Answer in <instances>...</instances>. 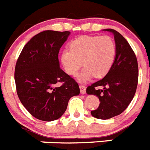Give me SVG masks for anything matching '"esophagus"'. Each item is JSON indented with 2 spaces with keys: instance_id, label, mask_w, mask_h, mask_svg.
Wrapping results in <instances>:
<instances>
[{
  "instance_id": "esophagus-1",
  "label": "esophagus",
  "mask_w": 150,
  "mask_h": 150,
  "mask_svg": "<svg viewBox=\"0 0 150 150\" xmlns=\"http://www.w3.org/2000/svg\"><path fill=\"white\" fill-rule=\"evenodd\" d=\"M79 88H80V91H81V94H84L86 93V87L84 85H82V84H81L79 86Z\"/></svg>"
}]
</instances>
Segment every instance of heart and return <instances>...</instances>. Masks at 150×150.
Returning a JSON list of instances; mask_svg holds the SVG:
<instances>
[{"label":"heart","mask_w":150,"mask_h":150,"mask_svg":"<svg viewBox=\"0 0 150 150\" xmlns=\"http://www.w3.org/2000/svg\"><path fill=\"white\" fill-rule=\"evenodd\" d=\"M69 50L61 53L60 62L68 75H75L81 66L84 68L78 79L81 81L92 77L103 78L110 71L116 57V46L107 35H82L73 39ZM83 62H81V61Z\"/></svg>","instance_id":"obj_1"}]
</instances>
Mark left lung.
I'll use <instances>...</instances> for the list:
<instances>
[{
    "label": "left lung",
    "instance_id": "left-lung-1",
    "mask_svg": "<svg viewBox=\"0 0 150 150\" xmlns=\"http://www.w3.org/2000/svg\"><path fill=\"white\" fill-rule=\"evenodd\" d=\"M106 31L114 35L116 57L110 71L103 79L88 86L86 92L100 100L98 108L91 112L93 117L109 119L120 115L134 97L138 83V63L131 47L119 32L112 28ZM100 86L104 88L100 89Z\"/></svg>",
    "mask_w": 150,
    "mask_h": 150
}]
</instances>
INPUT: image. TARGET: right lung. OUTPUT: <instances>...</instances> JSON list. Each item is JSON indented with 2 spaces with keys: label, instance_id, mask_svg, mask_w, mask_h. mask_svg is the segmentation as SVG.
<instances>
[{
  "label": "right lung",
  "instance_id": "obj_1",
  "mask_svg": "<svg viewBox=\"0 0 150 150\" xmlns=\"http://www.w3.org/2000/svg\"><path fill=\"white\" fill-rule=\"evenodd\" d=\"M70 32L47 30L31 38L15 67L16 88L24 107L39 120L58 119L69 100L80 93L78 83L59 67V49ZM61 82L60 87L55 84Z\"/></svg>",
  "mask_w": 150,
  "mask_h": 150
}]
</instances>
